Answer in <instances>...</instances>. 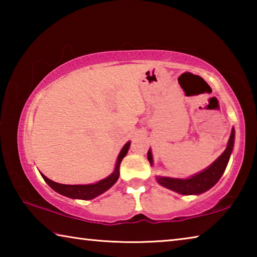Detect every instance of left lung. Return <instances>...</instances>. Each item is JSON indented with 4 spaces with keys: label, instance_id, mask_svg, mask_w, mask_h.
I'll return each instance as SVG.
<instances>
[{
    "label": "left lung",
    "instance_id": "left-lung-1",
    "mask_svg": "<svg viewBox=\"0 0 257 257\" xmlns=\"http://www.w3.org/2000/svg\"><path fill=\"white\" fill-rule=\"evenodd\" d=\"M234 143V129L232 128L231 135H230L227 149L213 162L210 167L206 168L202 172L194 175L193 177L187 178V179H178V178H170V177H156L161 186L169 188L178 194L181 195H199L204 191L212 188L220 178L222 177L223 172L227 168L230 155L233 149ZM147 159H149L151 165L153 164V156L152 152L149 150L147 152Z\"/></svg>",
    "mask_w": 257,
    "mask_h": 257
}]
</instances>
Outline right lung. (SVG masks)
Wrapping results in <instances>:
<instances>
[{"label":"right lung","mask_w":257,"mask_h":257,"mask_svg":"<svg viewBox=\"0 0 257 257\" xmlns=\"http://www.w3.org/2000/svg\"><path fill=\"white\" fill-rule=\"evenodd\" d=\"M130 147V142H128L125 144L122 150H121L120 154L118 156V160H116V164H115V169L113 171L112 175L108 176L105 179H103L101 181L96 182V184H92V185H62V184H58V182H54L50 180L49 178L45 177L44 175H42L43 179L46 181V184L49 185L52 189L55 190L56 193H59L63 196L70 197V198H75V199H93L98 195L103 194L104 191H106L108 188L115 184L116 180L119 178V169H120V163L122 159L125 156V154L128 153V150Z\"/></svg>","instance_id":"add662e5"}]
</instances>
